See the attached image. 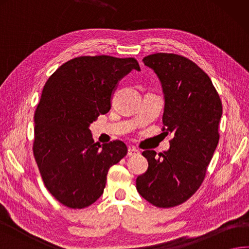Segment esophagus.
Returning <instances> with one entry per match:
<instances>
[{"instance_id":"34e87169","label":"esophagus","mask_w":249,"mask_h":249,"mask_svg":"<svg viewBox=\"0 0 249 249\" xmlns=\"http://www.w3.org/2000/svg\"><path fill=\"white\" fill-rule=\"evenodd\" d=\"M139 154H140V152L138 151V149H135V148H133V147H130V148L128 149V156H129V157L135 156V155H139Z\"/></svg>"}]
</instances>
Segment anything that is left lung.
Here are the masks:
<instances>
[{
  "label": "left lung",
  "instance_id": "8db88e82",
  "mask_svg": "<svg viewBox=\"0 0 249 249\" xmlns=\"http://www.w3.org/2000/svg\"><path fill=\"white\" fill-rule=\"evenodd\" d=\"M160 81L165 107V133H172L170 148L159 154L144 151L148 168L137 178V190L159 208L184 203L204 181L219 142L222 103L208 74L177 54L156 53L143 58Z\"/></svg>",
  "mask_w": 249,
  "mask_h": 249
}]
</instances>
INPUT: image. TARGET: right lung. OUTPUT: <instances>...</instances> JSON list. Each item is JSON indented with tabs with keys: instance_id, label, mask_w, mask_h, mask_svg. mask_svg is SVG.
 Here are the masks:
<instances>
[{
	"instance_id": "obj_1",
	"label": "right lung",
	"mask_w": 249,
	"mask_h": 249,
	"mask_svg": "<svg viewBox=\"0 0 249 249\" xmlns=\"http://www.w3.org/2000/svg\"><path fill=\"white\" fill-rule=\"evenodd\" d=\"M137 59L81 56L46 81L35 112L34 154L46 189L59 203L81 209L101 197L109 168L126 155L121 141L94 143L90 124L111 107L119 81Z\"/></svg>"
}]
</instances>
